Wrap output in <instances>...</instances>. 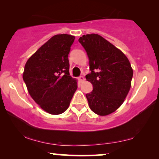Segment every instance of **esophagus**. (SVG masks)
I'll use <instances>...</instances> for the list:
<instances>
[{
	"label": "esophagus",
	"mask_w": 159,
	"mask_h": 159,
	"mask_svg": "<svg viewBox=\"0 0 159 159\" xmlns=\"http://www.w3.org/2000/svg\"><path fill=\"white\" fill-rule=\"evenodd\" d=\"M78 80H79V81H80V82H83L84 80V78L83 76H80V77H78Z\"/></svg>",
	"instance_id": "obj_1"
}]
</instances>
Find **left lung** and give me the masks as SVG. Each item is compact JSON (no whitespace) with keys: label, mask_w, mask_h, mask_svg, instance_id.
<instances>
[{"label":"left lung","mask_w":159,"mask_h":159,"mask_svg":"<svg viewBox=\"0 0 159 159\" xmlns=\"http://www.w3.org/2000/svg\"><path fill=\"white\" fill-rule=\"evenodd\" d=\"M79 42L88 54L91 71L85 77L93 86L86 94L89 106L96 114L106 116L120 107L129 93L131 64L120 50L99 34L83 35Z\"/></svg>","instance_id":"8db88e82"}]
</instances>
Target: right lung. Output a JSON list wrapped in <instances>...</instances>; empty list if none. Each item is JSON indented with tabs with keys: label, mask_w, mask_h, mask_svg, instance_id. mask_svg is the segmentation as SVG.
I'll use <instances>...</instances> for the list:
<instances>
[{
	"label": "right lung",
	"mask_w": 159,
	"mask_h": 159,
	"mask_svg": "<svg viewBox=\"0 0 159 159\" xmlns=\"http://www.w3.org/2000/svg\"><path fill=\"white\" fill-rule=\"evenodd\" d=\"M75 36L56 34L27 60L23 80L32 99L51 114L64 113L77 88L69 75L68 56Z\"/></svg>",
	"instance_id": "right-lung-1"
}]
</instances>
